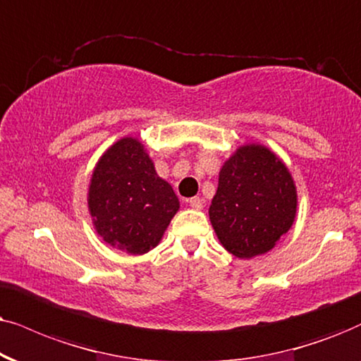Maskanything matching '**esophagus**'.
Segmentation results:
<instances>
[{"instance_id": "obj_1", "label": "esophagus", "mask_w": 361, "mask_h": 361, "mask_svg": "<svg viewBox=\"0 0 361 361\" xmlns=\"http://www.w3.org/2000/svg\"><path fill=\"white\" fill-rule=\"evenodd\" d=\"M188 203L193 209H202V207H203V200L198 198V196H193V198H190Z\"/></svg>"}]
</instances>
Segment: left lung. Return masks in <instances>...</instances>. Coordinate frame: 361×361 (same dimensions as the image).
<instances>
[{"label":"left lung","mask_w":361,"mask_h":361,"mask_svg":"<svg viewBox=\"0 0 361 361\" xmlns=\"http://www.w3.org/2000/svg\"><path fill=\"white\" fill-rule=\"evenodd\" d=\"M296 207L295 180L283 159L264 145L245 143L223 163L208 213L223 248L250 259L288 233Z\"/></svg>","instance_id":"1"}]
</instances>
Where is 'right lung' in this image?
I'll list each match as a JSON object with an SVG mask.
<instances>
[{
    "label": "right lung",
    "instance_id": "right-lung-1",
    "mask_svg": "<svg viewBox=\"0 0 361 361\" xmlns=\"http://www.w3.org/2000/svg\"><path fill=\"white\" fill-rule=\"evenodd\" d=\"M178 209L180 200L158 176L141 140L123 136L99 157L88 186V212L97 233L113 248L148 253Z\"/></svg>",
    "mask_w": 361,
    "mask_h": 361
}]
</instances>
